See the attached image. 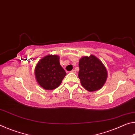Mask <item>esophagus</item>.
Returning a JSON list of instances; mask_svg holds the SVG:
<instances>
[{
	"label": "esophagus",
	"mask_w": 135,
	"mask_h": 135,
	"mask_svg": "<svg viewBox=\"0 0 135 135\" xmlns=\"http://www.w3.org/2000/svg\"><path fill=\"white\" fill-rule=\"evenodd\" d=\"M71 73H76V70H73L71 71Z\"/></svg>",
	"instance_id": "34e87169"
}]
</instances>
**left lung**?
Masks as SVG:
<instances>
[{"instance_id":"obj_1","label":"left lung","mask_w":135,"mask_h":135,"mask_svg":"<svg viewBox=\"0 0 135 135\" xmlns=\"http://www.w3.org/2000/svg\"><path fill=\"white\" fill-rule=\"evenodd\" d=\"M79 78L81 86L89 92L101 89L107 79V71L103 63L93 55L80 59Z\"/></svg>"}]
</instances>
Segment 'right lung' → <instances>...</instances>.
Returning a JSON list of instances; mask_svg holds the SVG:
<instances>
[{
  "mask_svg": "<svg viewBox=\"0 0 135 135\" xmlns=\"http://www.w3.org/2000/svg\"><path fill=\"white\" fill-rule=\"evenodd\" d=\"M35 74L38 84L46 90H53L60 85L66 73L59 63V56L48 55L36 65Z\"/></svg>",
  "mask_w": 135,
  "mask_h": 135,
  "instance_id": "add662e5",
  "label": "right lung"
}]
</instances>
